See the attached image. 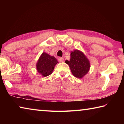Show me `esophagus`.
<instances>
[{
    "instance_id": "esophagus-1",
    "label": "esophagus",
    "mask_w": 124,
    "mask_h": 124,
    "mask_svg": "<svg viewBox=\"0 0 124 124\" xmlns=\"http://www.w3.org/2000/svg\"><path fill=\"white\" fill-rule=\"evenodd\" d=\"M58 61H59L60 62H63L64 58H63V57H59V58H58Z\"/></svg>"
}]
</instances>
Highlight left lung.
I'll return each instance as SVG.
<instances>
[{
  "instance_id": "obj_1",
  "label": "left lung",
  "mask_w": 124,
  "mask_h": 124,
  "mask_svg": "<svg viewBox=\"0 0 124 124\" xmlns=\"http://www.w3.org/2000/svg\"><path fill=\"white\" fill-rule=\"evenodd\" d=\"M65 62L69 65L73 75L78 78H82L85 76L90 68V61L88 58L83 52L78 50L72 51L70 60H66Z\"/></svg>"
}]
</instances>
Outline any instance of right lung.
I'll list each match as a JSON object with an SVG mask.
<instances>
[{"label":"right lung","instance_id":"add662e5","mask_svg":"<svg viewBox=\"0 0 124 124\" xmlns=\"http://www.w3.org/2000/svg\"><path fill=\"white\" fill-rule=\"evenodd\" d=\"M57 63V60L54 56L43 52L37 63V70L43 77H47L52 73Z\"/></svg>","mask_w":124,"mask_h":124}]
</instances>
